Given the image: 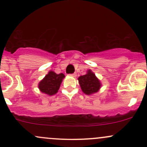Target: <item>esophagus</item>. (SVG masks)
Returning a JSON list of instances; mask_svg holds the SVG:
<instances>
[{
    "instance_id": "34e87169",
    "label": "esophagus",
    "mask_w": 147,
    "mask_h": 147,
    "mask_svg": "<svg viewBox=\"0 0 147 147\" xmlns=\"http://www.w3.org/2000/svg\"><path fill=\"white\" fill-rule=\"evenodd\" d=\"M72 77H77V73H76V72H74L73 74H72L71 75Z\"/></svg>"
}]
</instances>
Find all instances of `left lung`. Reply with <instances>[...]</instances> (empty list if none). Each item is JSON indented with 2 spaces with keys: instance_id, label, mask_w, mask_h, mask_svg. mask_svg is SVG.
<instances>
[{
  "instance_id": "obj_1",
  "label": "left lung",
  "mask_w": 147,
  "mask_h": 147,
  "mask_svg": "<svg viewBox=\"0 0 147 147\" xmlns=\"http://www.w3.org/2000/svg\"><path fill=\"white\" fill-rule=\"evenodd\" d=\"M81 88L85 94L91 95L97 92L100 88L101 84L95 75L89 70L85 75L80 76L78 78Z\"/></svg>"
}]
</instances>
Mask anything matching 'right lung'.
Listing matches in <instances>:
<instances>
[{
    "label": "right lung",
    "instance_id": "add662e5",
    "mask_svg": "<svg viewBox=\"0 0 147 147\" xmlns=\"http://www.w3.org/2000/svg\"><path fill=\"white\" fill-rule=\"evenodd\" d=\"M65 77L63 74H57L53 71H50L44 79L38 84V88L42 92L49 95H55L59 89L62 79Z\"/></svg>",
    "mask_w": 147,
    "mask_h": 147
}]
</instances>
